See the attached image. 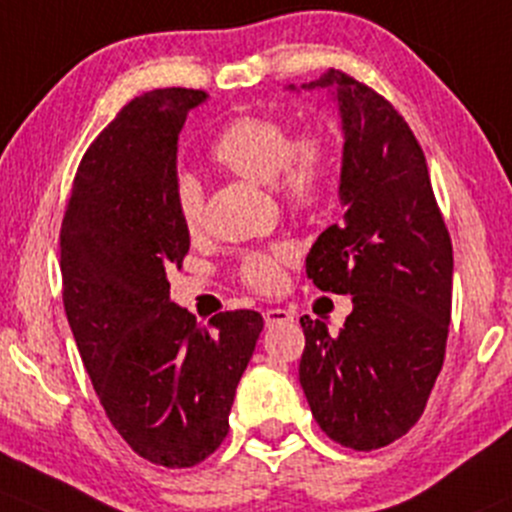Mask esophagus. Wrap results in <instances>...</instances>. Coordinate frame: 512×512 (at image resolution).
<instances>
[{
    "mask_svg": "<svg viewBox=\"0 0 512 512\" xmlns=\"http://www.w3.org/2000/svg\"><path fill=\"white\" fill-rule=\"evenodd\" d=\"M263 323H266V328H273V325H283V323H293V315L283 308H266L263 310Z\"/></svg>",
    "mask_w": 512,
    "mask_h": 512,
    "instance_id": "obj_1",
    "label": "esophagus"
}]
</instances>
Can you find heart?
<instances>
[{
    "label": "heart",
    "mask_w": 512,
    "mask_h": 512,
    "mask_svg": "<svg viewBox=\"0 0 512 512\" xmlns=\"http://www.w3.org/2000/svg\"><path fill=\"white\" fill-rule=\"evenodd\" d=\"M209 155L226 170L251 182H271L278 197L295 212L318 207L333 182V152L328 140L318 133L293 138V128L278 115L251 113L229 120L214 138ZM172 202L182 229L197 234L204 217L199 179L179 175L172 187ZM291 261V246L273 244L244 256L239 278L258 293H273L283 286V268Z\"/></svg>",
    "instance_id": "heart-1"
}]
</instances>
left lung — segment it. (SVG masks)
<instances>
[{
    "mask_svg": "<svg viewBox=\"0 0 512 512\" xmlns=\"http://www.w3.org/2000/svg\"><path fill=\"white\" fill-rule=\"evenodd\" d=\"M303 88H333L345 130V217L318 236L305 273L320 291L352 295V313L337 335L300 318V387L330 439L382 449L419 421L444 365L451 236L421 145L394 105L337 68Z\"/></svg>",
    "mask_w": 512,
    "mask_h": 512,
    "instance_id": "left-lung-1",
    "label": "left lung"
}]
</instances>
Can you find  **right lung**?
<instances>
[{
  "mask_svg": "<svg viewBox=\"0 0 512 512\" xmlns=\"http://www.w3.org/2000/svg\"><path fill=\"white\" fill-rule=\"evenodd\" d=\"M194 88L133 98L91 142L61 224L63 308L110 424L138 456L197 466L229 434L236 387L263 318L226 310L199 325L170 300L189 234L172 187Z\"/></svg>",
  "mask_w": 512,
  "mask_h": 512,
  "instance_id": "add662e5",
  "label": "right lung"
}]
</instances>
